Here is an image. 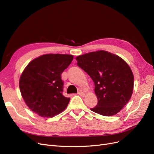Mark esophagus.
Listing matches in <instances>:
<instances>
[{"instance_id": "obj_1", "label": "esophagus", "mask_w": 154, "mask_h": 154, "mask_svg": "<svg viewBox=\"0 0 154 154\" xmlns=\"http://www.w3.org/2000/svg\"><path fill=\"white\" fill-rule=\"evenodd\" d=\"M78 94L80 95V96H85V93L83 92H82V91H79Z\"/></svg>"}]
</instances>
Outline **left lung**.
<instances>
[{
    "label": "left lung",
    "instance_id": "1",
    "mask_svg": "<svg viewBox=\"0 0 154 154\" xmlns=\"http://www.w3.org/2000/svg\"><path fill=\"white\" fill-rule=\"evenodd\" d=\"M77 65L94 83L97 104L91 110L105 116L118 113L132 96L134 75L125 61L105 51L76 57Z\"/></svg>",
    "mask_w": 154,
    "mask_h": 154
}]
</instances>
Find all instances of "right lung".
<instances>
[{"label": "right lung", "mask_w": 154, "mask_h": 154, "mask_svg": "<svg viewBox=\"0 0 154 154\" xmlns=\"http://www.w3.org/2000/svg\"><path fill=\"white\" fill-rule=\"evenodd\" d=\"M73 60L71 54H47L34 59L22 73L19 87L27 106L42 117L52 118L70 101L63 92L61 74Z\"/></svg>", "instance_id": "add662e5"}]
</instances>
